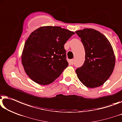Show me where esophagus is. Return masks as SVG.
Returning a JSON list of instances; mask_svg holds the SVG:
<instances>
[{
    "label": "esophagus",
    "instance_id": "obj_1",
    "mask_svg": "<svg viewBox=\"0 0 122 122\" xmlns=\"http://www.w3.org/2000/svg\"><path fill=\"white\" fill-rule=\"evenodd\" d=\"M69 63H70V65H73V64H74V59L70 60Z\"/></svg>",
    "mask_w": 122,
    "mask_h": 122
}]
</instances>
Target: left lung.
Segmentation results:
<instances>
[{
	"mask_svg": "<svg viewBox=\"0 0 122 122\" xmlns=\"http://www.w3.org/2000/svg\"><path fill=\"white\" fill-rule=\"evenodd\" d=\"M85 51V61L75 71L85 86L95 88L108 80L113 71L116 58L110 42L105 36L92 29L76 31Z\"/></svg>",
	"mask_w": 122,
	"mask_h": 122,
	"instance_id": "left-lung-1",
	"label": "left lung"
}]
</instances>
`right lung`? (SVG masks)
I'll use <instances>...</instances> for the list:
<instances>
[{"mask_svg":"<svg viewBox=\"0 0 122 122\" xmlns=\"http://www.w3.org/2000/svg\"><path fill=\"white\" fill-rule=\"evenodd\" d=\"M73 31L59 26H43L31 33L25 43L21 61L26 73L42 85L52 83L68 66L64 44Z\"/></svg>","mask_w":122,"mask_h":122,"instance_id":"right-lung-1","label":"right lung"}]
</instances>
